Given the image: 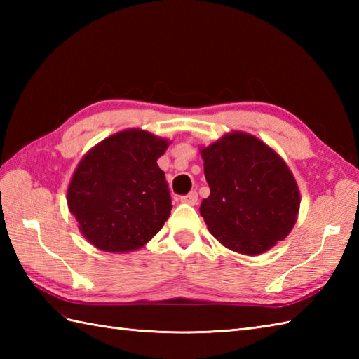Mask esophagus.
<instances>
[{"label": "esophagus", "instance_id": "1", "mask_svg": "<svg viewBox=\"0 0 359 359\" xmlns=\"http://www.w3.org/2000/svg\"><path fill=\"white\" fill-rule=\"evenodd\" d=\"M197 199H199V196H197L196 191H191V193L187 194V196H182V197H180V202L188 203V205H196V203H197Z\"/></svg>", "mask_w": 359, "mask_h": 359}]
</instances>
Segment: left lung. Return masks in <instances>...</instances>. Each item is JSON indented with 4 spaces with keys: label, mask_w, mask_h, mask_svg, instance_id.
Segmentation results:
<instances>
[{
    "label": "left lung",
    "mask_w": 359,
    "mask_h": 359,
    "mask_svg": "<svg viewBox=\"0 0 359 359\" xmlns=\"http://www.w3.org/2000/svg\"><path fill=\"white\" fill-rule=\"evenodd\" d=\"M210 196L201 216L233 251L256 256L284 241L299 212V188L270 147L247 133H230L202 148Z\"/></svg>",
    "instance_id": "obj_1"
}]
</instances>
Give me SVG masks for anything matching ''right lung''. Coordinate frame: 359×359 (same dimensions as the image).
Returning a JSON list of instances; mask_svg holds the SVG:
<instances>
[{
	"label": "right lung",
	"instance_id": "add662e5",
	"mask_svg": "<svg viewBox=\"0 0 359 359\" xmlns=\"http://www.w3.org/2000/svg\"><path fill=\"white\" fill-rule=\"evenodd\" d=\"M166 139L142 129H126L104 139L80 160L67 207L81 234L109 253L142 248L163 226L171 196L157 158Z\"/></svg>",
	"mask_w": 359,
	"mask_h": 359
}]
</instances>
